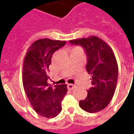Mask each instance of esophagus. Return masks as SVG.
<instances>
[{"label":"esophagus","instance_id":"34e87169","mask_svg":"<svg viewBox=\"0 0 134 134\" xmlns=\"http://www.w3.org/2000/svg\"><path fill=\"white\" fill-rule=\"evenodd\" d=\"M75 85H72V84H68L67 85V88H68V90H72L75 89Z\"/></svg>","mask_w":134,"mask_h":134}]
</instances>
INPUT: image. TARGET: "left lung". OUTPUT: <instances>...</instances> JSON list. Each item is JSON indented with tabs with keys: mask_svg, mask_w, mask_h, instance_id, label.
Instances as JSON below:
<instances>
[{
	"mask_svg": "<svg viewBox=\"0 0 134 134\" xmlns=\"http://www.w3.org/2000/svg\"><path fill=\"white\" fill-rule=\"evenodd\" d=\"M80 45L87 57L86 70L92 76V85L87 97L80 102L85 111L95 113L104 109L112 99L118 80V65L112 49L97 37L92 36L69 41Z\"/></svg>",
	"mask_w": 134,
	"mask_h": 134,
	"instance_id": "left-lung-1",
	"label": "left lung"
}]
</instances>
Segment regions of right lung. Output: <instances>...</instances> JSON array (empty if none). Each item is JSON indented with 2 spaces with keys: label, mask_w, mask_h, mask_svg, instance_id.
I'll return each instance as SVG.
<instances>
[{
  "label": "right lung",
  "mask_w": 134,
  "mask_h": 134,
  "mask_svg": "<svg viewBox=\"0 0 134 134\" xmlns=\"http://www.w3.org/2000/svg\"><path fill=\"white\" fill-rule=\"evenodd\" d=\"M65 41L41 39L32 43L24 59L23 83L25 92L37 114L53 118L62 111L61 103L67 85H48L49 65L52 54L64 46Z\"/></svg>",
  "instance_id": "right-lung-1"
}]
</instances>
